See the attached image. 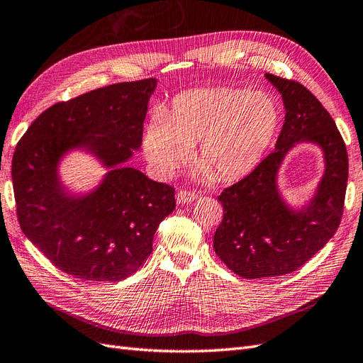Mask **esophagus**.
Listing matches in <instances>:
<instances>
[{
    "mask_svg": "<svg viewBox=\"0 0 363 363\" xmlns=\"http://www.w3.org/2000/svg\"><path fill=\"white\" fill-rule=\"evenodd\" d=\"M196 199H198V196H196V194L191 193V191H187V190H181V191L176 193V203H178V205L191 203V202H194Z\"/></svg>",
    "mask_w": 363,
    "mask_h": 363,
    "instance_id": "34e87169",
    "label": "esophagus"
}]
</instances>
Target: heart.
<instances>
[{
	"instance_id": "1",
	"label": "heart",
	"mask_w": 363,
	"mask_h": 363,
	"mask_svg": "<svg viewBox=\"0 0 363 363\" xmlns=\"http://www.w3.org/2000/svg\"><path fill=\"white\" fill-rule=\"evenodd\" d=\"M281 111L266 91L211 86L176 96L155 112L141 146L152 173L167 179L191 157L196 143L202 181H235L262 162L277 135Z\"/></svg>"
}]
</instances>
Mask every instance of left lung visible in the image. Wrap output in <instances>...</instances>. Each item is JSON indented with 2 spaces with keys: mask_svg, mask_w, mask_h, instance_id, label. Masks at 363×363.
<instances>
[{
  "mask_svg": "<svg viewBox=\"0 0 363 363\" xmlns=\"http://www.w3.org/2000/svg\"><path fill=\"white\" fill-rule=\"evenodd\" d=\"M281 94L286 117L275 150L219 196L222 223L214 251L243 278L286 275L308 262L335 235L344 211L348 155L335 120L306 86L266 72ZM321 149L325 172L313 198L294 206L277 185L279 169L298 143Z\"/></svg>",
  "mask_w": 363,
  "mask_h": 363,
  "instance_id": "left-lung-1",
  "label": "left lung"
}]
</instances>
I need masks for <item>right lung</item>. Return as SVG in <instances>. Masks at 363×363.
<instances>
[{
    "mask_svg": "<svg viewBox=\"0 0 363 363\" xmlns=\"http://www.w3.org/2000/svg\"><path fill=\"white\" fill-rule=\"evenodd\" d=\"M157 79L99 88L48 108L30 124L12 160L21 230L62 272L120 281L152 252L153 235L174 210V189L128 167L141 147ZM85 151L108 172L88 192H71L58 169Z\"/></svg>",
    "mask_w": 363,
    "mask_h": 363,
    "instance_id": "obj_1",
    "label": "right lung"
}]
</instances>
